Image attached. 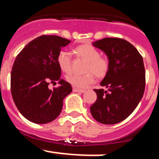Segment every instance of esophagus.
Segmentation results:
<instances>
[{
    "instance_id": "1",
    "label": "esophagus",
    "mask_w": 159,
    "mask_h": 159,
    "mask_svg": "<svg viewBox=\"0 0 159 159\" xmlns=\"http://www.w3.org/2000/svg\"><path fill=\"white\" fill-rule=\"evenodd\" d=\"M73 92H79V93H83V92H85V90L77 89V88H73Z\"/></svg>"
}]
</instances>
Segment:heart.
Segmentation results:
<instances>
[{
	"label": "heart",
	"instance_id": "heart-1",
	"mask_svg": "<svg viewBox=\"0 0 159 159\" xmlns=\"http://www.w3.org/2000/svg\"><path fill=\"white\" fill-rule=\"evenodd\" d=\"M76 53L78 57L88 61L85 71L83 75L71 74L67 77V82L77 89H86L95 82V75L98 78H103L109 73L110 63L105 56H101L99 51L89 44L77 47ZM57 64L61 70L70 73L72 70L73 60L71 54L66 50H61L57 57Z\"/></svg>",
	"mask_w": 159,
	"mask_h": 159
}]
</instances>
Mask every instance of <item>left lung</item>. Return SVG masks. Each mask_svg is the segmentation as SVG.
<instances>
[{
	"label": "left lung",
	"mask_w": 159,
	"mask_h": 159,
	"mask_svg": "<svg viewBox=\"0 0 159 159\" xmlns=\"http://www.w3.org/2000/svg\"><path fill=\"white\" fill-rule=\"evenodd\" d=\"M93 46L107 55L110 68L100 84L105 89H94L97 99L91 113L101 124H118L134 112L144 95L143 58L131 43L120 38L102 39Z\"/></svg>",
	"instance_id": "8db88e82"
}]
</instances>
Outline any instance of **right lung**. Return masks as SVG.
Listing matches in <instances>:
<instances>
[{"label": "right lung", "instance_id": "add662e5", "mask_svg": "<svg viewBox=\"0 0 159 159\" xmlns=\"http://www.w3.org/2000/svg\"><path fill=\"white\" fill-rule=\"evenodd\" d=\"M70 43L58 35H43L17 55L11 74V92L18 111L28 120L47 124L61 113L63 100L72 88L61 78L57 57L61 47ZM57 81L60 86L48 89L50 83Z\"/></svg>", "mask_w": 159, "mask_h": 159}]
</instances>
